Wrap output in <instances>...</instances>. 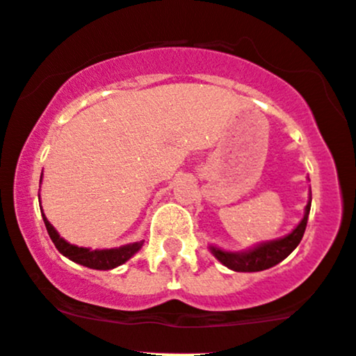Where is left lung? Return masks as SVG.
<instances>
[{
    "label": "left lung",
    "instance_id": "left-lung-1",
    "mask_svg": "<svg viewBox=\"0 0 356 356\" xmlns=\"http://www.w3.org/2000/svg\"><path fill=\"white\" fill-rule=\"evenodd\" d=\"M310 207L312 201H308L303 220H301L300 225H298L291 234L286 236V238L277 239V241L265 243V245L253 248V250L246 251V253H229V251H222L213 246L210 248L211 253L215 254V258H217L220 264H224L225 267H229L231 270L236 272H260L265 270V268L274 267L279 261L284 260L286 257H289L291 251L300 245L301 238H303L305 234V229H307Z\"/></svg>",
    "mask_w": 356,
    "mask_h": 356
}]
</instances>
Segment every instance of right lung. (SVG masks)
Returning a JSON list of instances; mask_svg holds the SVG:
<instances>
[{
    "label": "right lung",
    "instance_id": "right-lung-1",
    "mask_svg": "<svg viewBox=\"0 0 356 356\" xmlns=\"http://www.w3.org/2000/svg\"><path fill=\"white\" fill-rule=\"evenodd\" d=\"M42 220H44L46 231H48L53 245L56 246V250H58L60 253L65 254L67 258H70L75 264L95 268V270H110V268L118 267V265H122L124 261H127L129 258L143 246V243H132V245L115 248V250H89V248H79L60 238L58 232L53 229V225L49 224L48 218H46L44 215H42Z\"/></svg>",
    "mask_w": 356,
    "mask_h": 356
}]
</instances>
